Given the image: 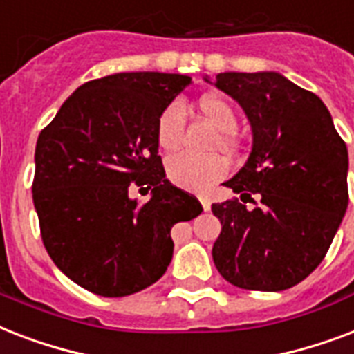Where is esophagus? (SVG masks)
Here are the masks:
<instances>
[{
	"instance_id": "esophagus-1",
	"label": "esophagus",
	"mask_w": 354,
	"mask_h": 354,
	"mask_svg": "<svg viewBox=\"0 0 354 354\" xmlns=\"http://www.w3.org/2000/svg\"><path fill=\"white\" fill-rule=\"evenodd\" d=\"M200 204H202L204 211L211 209V202H209V198H207V196H200Z\"/></svg>"
}]
</instances>
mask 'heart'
<instances>
[{
	"mask_svg": "<svg viewBox=\"0 0 354 354\" xmlns=\"http://www.w3.org/2000/svg\"><path fill=\"white\" fill-rule=\"evenodd\" d=\"M202 115L221 132L222 147H233L236 143L235 130L239 127V115L232 102L216 95H205L198 101ZM185 112L180 102H171L161 110L156 122V141L161 150L171 152L182 143ZM230 163L222 156H194L189 152L171 156L165 163L167 178L174 185L189 191H205L226 176Z\"/></svg>",
	"mask_w": 354,
	"mask_h": 354,
	"instance_id": "b5f03b06",
	"label": "heart"
}]
</instances>
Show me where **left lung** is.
I'll return each instance as SVG.
<instances>
[{
    "mask_svg": "<svg viewBox=\"0 0 354 354\" xmlns=\"http://www.w3.org/2000/svg\"><path fill=\"white\" fill-rule=\"evenodd\" d=\"M216 88L246 112L253 149L226 182L241 198L211 205L213 261L239 288L286 290L318 268L346 215V141L322 99L281 75L221 73Z\"/></svg>",
    "mask_w": 354,
    "mask_h": 354,
    "instance_id": "1",
    "label": "left lung"
}]
</instances>
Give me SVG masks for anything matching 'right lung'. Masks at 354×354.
<instances>
[{
    "mask_svg": "<svg viewBox=\"0 0 354 354\" xmlns=\"http://www.w3.org/2000/svg\"><path fill=\"white\" fill-rule=\"evenodd\" d=\"M191 84L176 73H115L86 82L38 136L35 200L49 257L97 296L122 297L165 274L176 222L202 213L165 178L156 122ZM133 187L153 191L132 201Z\"/></svg>",
    "mask_w": 354,
    "mask_h": 354,
    "instance_id": "1",
    "label": "right lung"
}]
</instances>
